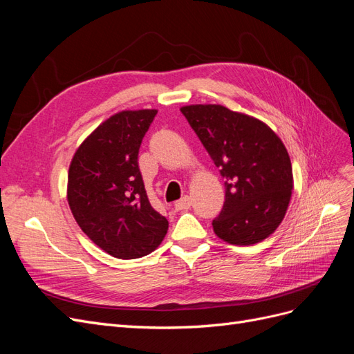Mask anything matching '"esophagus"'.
I'll list each match as a JSON object with an SVG mask.
<instances>
[{"label": "esophagus", "mask_w": 354, "mask_h": 354, "mask_svg": "<svg viewBox=\"0 0 354 354\" xmlns=\"http://www.w3.org/2000/svg\"><path fill=\"white\" fill-rule=\"evenodd\" d=\"M191 203H192L191 198L188 196H185V197H182L179 201L175 203V209L176 210H187V209L191 207Z\"/></svg>", "instance_id": "obj_1"}]
</instances>
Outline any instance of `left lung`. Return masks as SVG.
<instances>
[{
	"mask_svg": "<svg viewBox=\"0 0 354 354\" xmlns=\"http://www.w3.org/2000/svg\"><path fill=\"white\" fill-rule=\"evenodd\" d=\"M180 111L225 178L214 234L235 245L263 241L275 232L291 200L287 148L266 123L221 104L184 106Z\"/></svg>",
	"mask_w": 354,
	"mask_h": 354,
	"instance_id": "obj_1",
	"label": "left lung"
}]
</instances>
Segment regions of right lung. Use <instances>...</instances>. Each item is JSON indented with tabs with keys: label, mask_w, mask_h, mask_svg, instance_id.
Here are the masks:
<instances>
[{
	"label": "right lung",
	"mask_w": 354,
	"mask_h": 354,
	"mask_svg": "<svg viewBox=\"0 0 354 354\" xmlns=\"http://www.w3.org/2000/svg\"><path fill=\"white\" fill-rule=\"evenodd\" d=\"M157 110H123L102 122L76 150L67 201L88 238L118 259H138L160 245L169 222L153 209L138 166Z\"/></svg>",
	"instance_id": "obj_1"
}]
</instances>
